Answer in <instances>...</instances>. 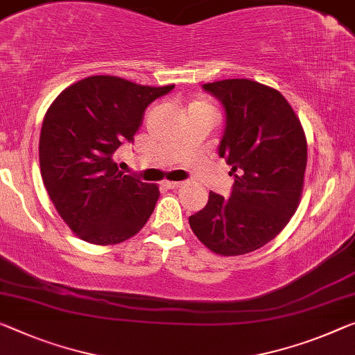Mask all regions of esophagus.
I'll use <instances>...</instances> for the list:
<instances>
[{"label": "esophagus", "instance_id": "obj_1", "mask_svg": "<svg viewBox=\"0 0 355 355\" xmlns=\"http://www.w3.org/2000/svg\"><path fill=\"white\" fill-rule=\"evenodd\" d=\"M163 187H166V189H179V187H182L184 185V182H176V181H163Z\"/></svg>", "mask_w": 355, "mask_h": 355}]
</instances>
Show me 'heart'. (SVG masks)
Here are the masks:
<instances>
[{
    "instance_id": "heart-1",
    "label": "heart",
    "mask_w": 355,
    "mask_h": 355,
    "mask_svg": "<svg viewBox=\"0 0 355 355\" xmlns=\"http://www.w3.org/2000/svg\"><path fill=\"white\" fill-rule=\"evenodd\" d=\"M190 107H196V109H208V111H212L211 105H209V103H206V101H195V103H192V106H190Z\"/></svg>"
}]
</instances>
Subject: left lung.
<instances>
[{
  "label": "left lung",
  "mask_w": 355,
  "mask_h": 355,
  "mask_svg": "<svg viewBox=\"0 0 355 355\" xmlns=\"http://www.w3.org/2000/svg\"><path fill=\"white\" fill-rule=\"evenodd\" d=\"M227 114L219 155L232 166L230 198L209 192L189 217L195 236L214 254L243 255L282 232L300 205L306 171V136L281 92L249 79L205 84Z\"/></svg>",
  "instance_id": "8db88e82"
}]
</instances>
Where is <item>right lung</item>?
Segmentation results:
<instances>
[{"instance_id":"add662e5","label":"right lung","mask_w":355,"mask_h":355,"mask_svg":"<svg viewBox=\"0 0 355 355\" xmlns=\"http://www.w3.org/2000/svg\"><path fill=\"white\" fill-rule=\"evenodd\" d=\"M173 89L90 76L64 89L47 109L40 138L41 176L76 236L109 246L146 225L160 190L119 171L114 154L135 139L146 107Z\"/></svg>"}]
</instances>
